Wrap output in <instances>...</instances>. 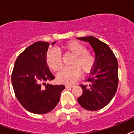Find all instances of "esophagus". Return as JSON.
Returning <instances> with one entry per match:
<instances>
[{
    "instance_id": "1",
    "label": "esophagus",
    "mask_w": 134,
    "mask_h": 134,
    "mask_svg": "<svg viewBox=\"0 0 134 134\" xmlns=\"http://www.w3.org/2000/svg\"><path fill=\"white\" fill-rule=\"evenodd\" d=\"M74 86L72 85H65V88H73Z\"/></svg>"
}]
</instances>
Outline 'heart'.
Listing matches in <instances>:
<instances>
[{
	"instance_id": "1",
	"label": "heart",
	"mask_w": 134,
	"mask_h": 134,
	"mask_svg": "<svg viewBox=\"0 0 134 134\" xmlns=\"http://www.w3.org/2000/svg\"><path fill=\"white\" fill-rule=\"evenodd\" d=\"M65 53L73 55L70 62L71 67L64 68L57 75L59 83L71 84L76 81L81 75V71L83 74H88L94 68L96 58L94 55L88 51L85 45L77 41H70L63 45ZM46 61L48 67L53 71H58L62 67V58L60 53L54 48L48 51Z\"/></svg>"
}]
</instances>
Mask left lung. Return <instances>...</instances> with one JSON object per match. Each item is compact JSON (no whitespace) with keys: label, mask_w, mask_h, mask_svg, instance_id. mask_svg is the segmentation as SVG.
<instances>
[{"label":"left lung","mask_w":134,"mask_h":134,"mask_svg":"<svg viewBox=\"0 0 134 134\" xmlns=\"http://www.w3.org/2000/svg\"><path fill=\"white\" fill-rule=\"evenodd\" d=\"M88 42L95 53L96 64L86 82L81 84L83 94L78 102L86 110H97L112 100L118 86V63L110 47L94 37H78Z\"/></svg>","instance_id":"left-lung-1"}]
</instances>
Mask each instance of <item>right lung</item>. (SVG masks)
<instances>
[{"label":"right lung","mask_w":134,"mask_h":134,"mask_svg":"<svg viewBox=\"0 0 134 134\" xmlns=\"http://www.w3.org/2000/svg\"><path fill=\"white\" fill-rule=\"evenodd\" d=\"M55 42L52 43V45ZM49 43L37 42L18 56L12 73V83L15 96L29 112L45 114L50 112L60 101L65 86L41 83L54 79L46 61Z\"/></svg>","instance_id":"1"}]
</instances>
